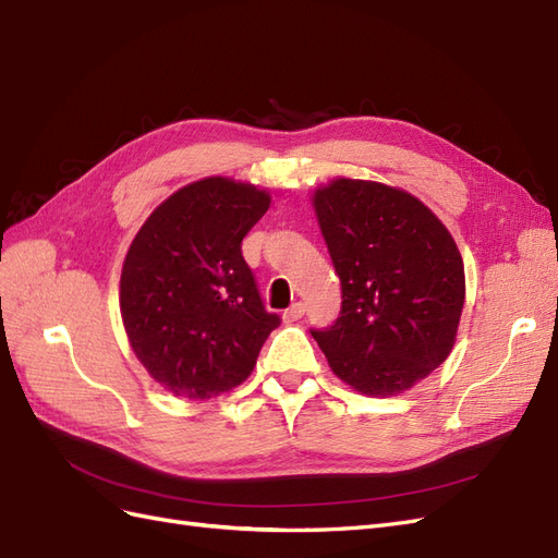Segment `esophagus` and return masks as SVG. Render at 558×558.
Segmentation results:
<instances>
[{"label":"esophagus","instance_id":"34e87169","mask_svg":"<svg viewBox=\"0 0 558 558\" xmlns=\"http://www.w3.org/2000/svg\"><path fill=\"white\" fill-rule=\"evenodd\" d=\"M304 313H306V306L301 304V301H296V304H292L288 311L282 313V320L284 323H296V320H301V317H304Z\"/></svg>","mask_w":558,"mask_h":558}]
</instances>
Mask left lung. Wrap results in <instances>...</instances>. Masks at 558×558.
Wrapping results in <instances>:
<instances>
[{"label": "left lung", "mask_w": 558, "mask_h": 558, "mask_svg": "<svg viewBox=\"0 0 558 558\" xmlns=\"http://www.w3.org/2000/svg\"><path fill=\"white\" fill-rule=\"evenodd\" d=\"M341 280L333 325L311 329L331 372L364 395L409 390L449 357L465 304L447 227L402 189L333 180L313 196Z\"/></svg>", "instance_id": "1"}]
</instances>
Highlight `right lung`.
<instances>
[{"instance_id":"right-lung-1","label":"right lung","mask_w":558,"mask_h":558,"mask_svg":"<svg viewBox=\"0 0 558 558\" xmlns=\"http://www.w3.org/2000/svg\"><path fill=\"white\" fill-rule=\"evenodd\" d=\"M268 205L252 184L194 182L158 205L125 254L123 327L137 360L172 395L208 400L241 386L280 325L241 250Z\"/></svg>"}]
</instances>
